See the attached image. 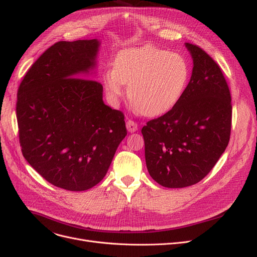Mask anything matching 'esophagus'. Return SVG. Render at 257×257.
Wrapping results in <instances>:
<instances>
[{
    "label": "esophagus",
    "instance_id": "obj_1",
    "mask_svg": "<svg viewBox=\"0 0 257 257\" xmlns=\"http://www.w3.org/2000/svg\"><path fill=\"white\" fill-rule=\"evenodd\" d=\"M126 127H127V130H128L129 132H136V131H138V129H139L138 123H136V121L132 120V119H128V120H127Z\"/></svg>",
    "mask_w": 257,
    "mask_h": 257
}]
</instances>
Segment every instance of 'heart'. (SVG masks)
Returning a JSON list of instances; mask_svg holds the SVG:
<instances>
[{"instance_id": "b5f03b06", "label": "heart", "mask_w": 257, "mask_h": 257, "mask_svg": "<svg viewBox=\"0 0 257 257\" xmlns=\"http://www.w3.org/2000/svg\"><path fill=\"white\" fill-rule=\"evenodd\" d=\"M188 78L190 66L183 56L150 45L119 51L114 66L103 73L109 100L117 103L127 84L130 102L147 116L161 115L176 106Z\"/></svg>"}]
</instances>
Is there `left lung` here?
<instances>
[{
    "label": "left lung",
    "mask_w": 257,
    "mask_h": 257,
    "mask_svg": "<svg viewBox=\"0 0 257 257\" xmlns=\"http://www.w3.org/2000/svg\"><path fill=\"white\" fill-rule=\"evenodd\" d=\"M194 66L183 96L142 129L148 172L160 185L181 188L203 179L230 139L231 96L218 63L185 43Z\"/></svg>",
    "instance_id": "obj_1"
}]
</instances>
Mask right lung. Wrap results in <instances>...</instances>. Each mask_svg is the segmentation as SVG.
<instances>
[{
    "label": "right lung",
    "instance_id": "add662e5",
    "mask_svg": "<svg viewBox=\"0 0 257 257\" xmlns=\"http://www.w3.org/2000/svg\"><path fill=\"white\" fill-rule=\"evenodd\" d=\"M100 42H58L45 51L18 90L22 152L48 182L72 192L98 184L127 136L125 116L103 102L89 77Z\"/></svg>",
    "mask_w": 257,
    "mask_h": 257
}]
</instances>
